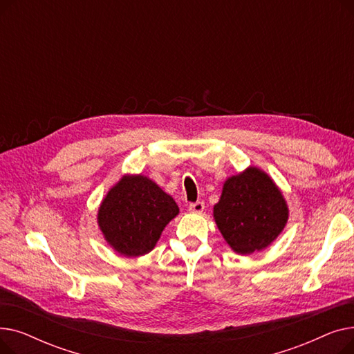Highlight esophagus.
I'll return each mask as SVG.
<instances>
[{
	"mask_svg": "<svg viewBox=\"0 0 354 354\" xmlns=\"http://www.w3.org/2000/svg\"><path fill=\"white\" fill-rule=\"evenodd\" d=\"M203 208H205V205H203V202H195V203H191V205H189V212L201 214L203 211Z\"/></svg>",
	"mask_w": 354,
	"mask_h": 354,
	"instance_id": "34e87169",
	"label": "esophagus"
}]
</instances>
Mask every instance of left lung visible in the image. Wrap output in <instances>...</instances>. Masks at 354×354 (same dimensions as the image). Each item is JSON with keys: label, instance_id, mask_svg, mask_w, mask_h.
Here are the masks:
<instances>
[{"label": "left lung", "instance_id": "obj_1", "mask_svg": "<svg viewBox=\"0 0 354 354\" xmlns=\"http://www.w3.org/2000/svg\"><path fill=\"white\" fill-rule=\"evenodd\" d=\"M288 205L268 174L250 166L230 176L222 187L214 219L231 250L241 255L263 251L288 221Z\"/></svg>", "mask_w": 354, "mask_h": 354}]
</instances>
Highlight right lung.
I'll list each match as a JSON object with an SVG mask.
<instances>
[{
  "label": "right lung",
  "instance_id": "right-lung-1",
  "mask_svg": "<svg viewBox=\"0 0 354 354\" xmlns=\"http://www.w3.org/2000/svg\"><path fill=\"white\" fill-rule=\"evenodd\" d=\"M179 214L176 202L145 175H124L109 189L97 211V224L116 252H151L162 231Z\"/></svg>",
  "mask_w": 354,
  "mask_h": 354
}]
</instances>
